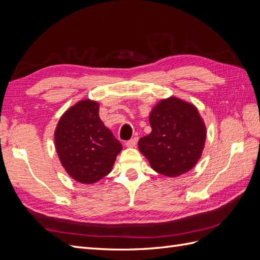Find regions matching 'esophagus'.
I'll use <instances>...</instances> for the list:
<instances>
[{
  "label": "esophagus",
  "instance_id": "1",
  "mask_svg": "<svg viewBox=\"0 0 260 260\" xmlns=\"http://www.w3.org/2000/svg\"><path fill=\"white\" fill-rule=\"evenodd\" d=\"M137 143H138V138H133V139H131V140H129V141H127V142H125V146H127V147H135L137 145Z\"/></svg>",
  "mask_w": 260,
  "mask_h": 260
}]
</instances>
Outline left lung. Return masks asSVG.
Wrapping results in <instances>:
<instances>
[{
  "label": "left lung",
  "instance_id": "obj_1",
  "mask_svg": "<svg viewBox=\"0 0 260 260\" xmlns=\"http://www.w3.org/2000/svg\"><path fill=\"white\" fill-rule=\"evenodd\" d=\"M149 124L152 132L138 145L156 172L179 177L198 164L207 131L193 104L176 96L160 100L149 114Z\"/></svg>",
  "mask_w": 260,
  "mask_h": 260
}]
</instances>
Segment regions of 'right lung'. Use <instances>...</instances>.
I'll return each instance as SVG.
<instances>
[{
    "label": "right lung",
    "instance_id": "1",
    "mask_svg": "<svg viewBox=\"0 0 260 260\" xmlns=\"http://www.w3.org/2000/svg\"><path fill=\"white\" fill-rule=\"evenodd\" d=\"M100 104L81 100L62 114L54 132L55 148L67 174L93 184L112 171L121 143L99 116Z\"/></svg>",
    "mask_w": 260,
    "mask_h": 260
}]
</instances>
